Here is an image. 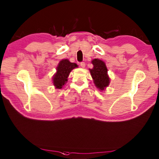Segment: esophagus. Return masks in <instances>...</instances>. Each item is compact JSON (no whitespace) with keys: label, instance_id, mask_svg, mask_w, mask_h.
<instances>
[{"label":"esophagus","instance_id":"esophagus-1","mask_svg":"<svg viewBox=\"0 0 159 159\" xmlns=\"http://www.w3.org/2000/svg\"><path fill=\"white\" fill-rule=\"evenodd\" d=\"M80 67H83V68H84V67H85V62H81V63H80Z\"/></svg>","mask_w":159,"mask_h":159}]
</instances>
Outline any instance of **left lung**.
<instances>
[{
  "label": "left lung",
  "mask_w": 159,
  "mask_h": 159,
  "mask_svg": "<svg viewBox=\"0 0 159 159\" xmlns=\"http://www.w3.org/2000/svg\"><path fill=\"white\" fill-rule=\"evenodd\" d=\"M93 68L89 69V72L93 79L95 86L100 91H104L109 85L110 78L108 75V69L103 61L94 59L92 61Z\"/></svg>",
  "instance_id": "obj_1"
}]
</instances>
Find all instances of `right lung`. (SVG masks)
<instances>
[{
	"mask_svg": "<svg viewBox=\"0 0 159 159\" xmlns=\"http://www.w3.org/2000/svg\"><path fill=\"white\" fill-rule=\"evenodd\" d=\"M78 67L75 63H71L68 59L61 60L57 67V72L52 76V83L56 89H61L66 85L71 71Z\"/></svg>",
	"mask_w": 159,
	"mask_h": 159,
	"instance_id": "add662e5",
	"label": "right lung"
}]
</instances>
